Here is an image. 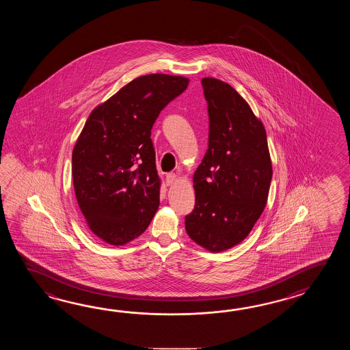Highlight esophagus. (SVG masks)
I'll list each match as a JSON object with an SVG mask.
<instances>
[{
	"instance_id": "34e87169",
	"label": "esophagus",
	"mask_w": 350,
	"mask_h": 350,
	"mask_svg": "<svg viewBox=\"0 0 350 350\" xmlns=\"http://www.w3.org/2000/svg\"><path fill=\"white\" fill-rule=\"evenodd\" d=\"M176 180H178V175L176 174H167L166 175V184L167 185H172V184H175L176 183Z\"/></svg>"
}]
</instances>
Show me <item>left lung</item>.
Instances as JSON below:
<instances>
[{
	"label": "left lung",
	"instance_id": "8db88e82",
	"mask_svg": "<svg viewBox=\"0 0 350 350\" xmlns=\"http://www.w3.org/2000/svg\"><path fill=\"white\" fill-rule=\"evenodd\" d=\"M208 101V149L193 174L195 208L187 235L220 253L249 235L268 201L273 176L267 131L245 98L229 83L201 80Z\"/></svg>",
	"mask_w": 350,
	"mask_h": 350
}]
</instances>
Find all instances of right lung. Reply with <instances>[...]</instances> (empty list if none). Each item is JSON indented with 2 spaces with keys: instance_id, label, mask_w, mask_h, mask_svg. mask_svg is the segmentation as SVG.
<instances>
[{
  "instance_id": "obj_1",
  "label": "right lung",
  "mask_w": 350,
  "mask_h": 350,
  "mask_svg": "<svg viewBox=\"0 0 350 350\" xmlns=\"http://www.w3.org/2000/svg\"><path fill=\"white\" fill-rule=\"evenodd\" d=\"M189 81L166 74L136 77L86 120L72 150L75 195L90 230L105 243L133 241L157 214L161 178L151 129Z\"/></svg>"
}]
</instances>
